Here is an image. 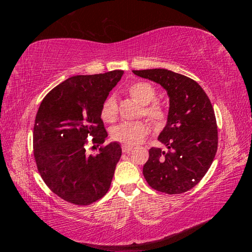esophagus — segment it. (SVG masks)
<instances>
[{
  "instance_id": "obj_1",
  "label": "esophagus",
  "mask_w": 252,
  "mask_h": 252,
  "mask_svg": "<svg viewBox=\"0 0 252 252\" xmlns=\"http://www.w3.org/2000/svg\"><path fill=\"white\" fill-rule=\"evenodd\" d=\"M132 149H133V147L129 146V144H122V151L125 153H129Z\"/></svg>"
}]
</instances>
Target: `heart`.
Instances as JSON below:
<instances>
[{"label":"heart","mask_w":252,"mask_h":252,"mask_svg":"<svg viewBox=\"0 0 252 252\" xmlns=\"http://www.w3.org/2000/svg\"><path fill=\"white\" fill-rule=\"evenodd\" d=\"M129 94L135 102L142 105L140 111V117H144L150 121L156 129L163 127L168 119L167 110L156 100L158 99L157 89L149 82H135L129 88ZM119 114L118 103L114 96H109L104 101L101 108V118L106 123H113L117 121ZM150 131L148 123L126 122L116 126L112 131V138L122 143L138 144L146 138Z\"/></svg>","instance_id":"heart-1"}]
</instances>
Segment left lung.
Instances as JSON below:
<instances>
[{
    "label": "left lung",
    "mask_w": 252,
    "mask_h": 252,
    "mask_svg": "<svg viewBox=\"0 0 252 252\" xmlns=\"http://www.w3.org/2000/svg\"><path fill=\"white\" fill-rule=\"evenodd\" d=\"M133 73L161 84L170 97L167 126L158 138L168 150H149L143 176L160 192H187L207 173L218 148L211 102L203 89L186 75L165 69L133 70Z\"/></svg>",
    "instance_id": "obj_1"
}]
</instances>
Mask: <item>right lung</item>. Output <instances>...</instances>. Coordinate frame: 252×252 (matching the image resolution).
<instances>
[{"label": "right lung", "instance_id": "right-lung-1", "mask_svg": "<svg viewBox=\"0 0 252 252\" xmlns=\"http://www.w3.org/2000/svg\"><path fill=\"white\" fill-rule=\"evenodd\" d=\"M122 74L72 76L45 95L36 113L33 149L39 173L53 193L76 206H89L108 192L120 160L118 142L100 147L95 157L85 151L108 136L101 108Z\"/></svg>", "mask_w": 252, "mask_h": 252}]
</instances>
